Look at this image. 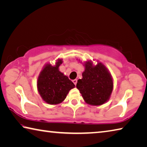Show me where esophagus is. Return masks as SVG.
Here are the masks:
<instances>
[{"label":"esophagus","mask_w":147,"mask_h":147,"mask_svg":"<svg viewBox=\"0 0 147 147\" xmlns=\"http://www.w3.org/2000/svg\"><path fill=\"white\" fill-rule=\"evenodd\" d=\"M73 82L74 84V85H76V83H77V80L76 79H74L73 80Z\"/></svg>","instance_id":"1"}]
</instances>
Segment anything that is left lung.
<instances>
[{
  "mask_svg": "<svg viewBox=\"0 0 147 147\" xmlns=\"http://www.w3.org/2000/svg\"><path fill=\"white\" fill-rule=\"evenodd\" d=\"M85 71L82 78L79 79L76 88L84 101L92 106H100L110 98L113 88V78L108 69L103 63L98 61L94 65L89 60L84 64Z\"/></svg>",
  "mask_w": 147,
  "mask_h": 147,
  "instance_id": "1",
  "label": "left lung"
}]
</instances>
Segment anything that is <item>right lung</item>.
Segmentation results:
<instances>
[{
    "label": "right lung",
    "mask_w": 147,
    "mask_h": 147,
    "mask_svg": "<svg viewBox=\"0 0 147 147\" xmlns=\"http://www.w3.org/2000/svg\"><path fill=\"white\" fill-rule=\"evenodd\" d=\"M62 63V59H58L55 65L47 63L39 73L37 82L41 97L51 105L61 103L69 91L75 87L67 76L59 71V67Z\"/></svg>",
    "instance_id": "right-lung-1"
}]
</instances>
